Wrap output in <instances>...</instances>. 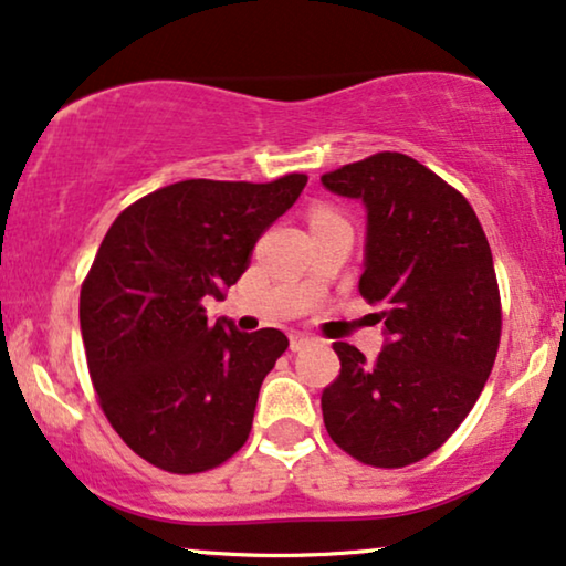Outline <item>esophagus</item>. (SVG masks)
I'll return each mask as SVG.
<instances>
[{
	"mask_svg": "<svg viewBox=\"0 0 566 566\" xmlns=\"http://www.w3.org/2000/svg\"><path fill=\"white\" fill-rule=\"evenodd\" d=\"M307 344H313L311 336H305V334H292V336H290V349H292V352L305 349Z\"/></svg>",
	"mask_w": 566,
	"mask_h": 566,
	"instance_id": "1",
	"label": "esophagus"
}]
</instances>
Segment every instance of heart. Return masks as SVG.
Instances as JSON below:
<instances>
[{
    "instance_id": "heart-1",
    "label": "heart",
    "mask_w": 566,
    "mask_h": 566,
    "mask_svg": "<svg viewBox=\"0 0 566 566\" xmlns=\"http://www.w3.org/2000/svg\"><path fill=\"white\" fill-rule=\"evenodd\" d=\"M321 214H331V212H323V209H321V212H315V217H321Z\"/></svg>"
}]
</instances>
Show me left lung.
<instances>
[{
	"mask_svg": "<svg viewBox=\"0 0 566 566\" xmlns=\"http://www.w3.org/2000/svg\"><path fill=\"white\" fill-rule=\"evenodd\" d=\"M321 184L365 207L359 292L386 323L378 359L334 344L342 373L321 396L323 421L352 458L401 469L455 432L492 373L502 331L492 251L469 201L401 153Z\"/></svg>",
	"mask_w": 566,
	"mask_h": 566,
	"instance_id": "obj_1",
	"label": "left lung"
}]
</instances>
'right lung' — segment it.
Wrapping results in <instances>:
<instances>
[{
  "instance_id": "right-lung-1",
  "label": "right lung",
  "mask_w": 566,
  "mask_h": 566,
  "mask_svg": "<svg viewBox=\"0 0 566 566\" xmlns=\"http://www.w3.org/2000/svg\"><path fill=\"white\" fill-rule=\"evenodd\" d=\"M307 176L271 184L180 180L134 201L105 232L80 292L87 367L105 417L134 453L170 473L235 455L261 382L287 349L276 328L207 323L251 263L255 240Z\"/></svg>"
}]
</instances>
